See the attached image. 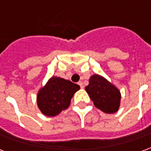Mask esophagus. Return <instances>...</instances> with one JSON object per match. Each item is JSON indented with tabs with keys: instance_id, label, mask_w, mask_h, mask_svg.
<instances>
[{
	"instance_id": "34e87169",
	"label": "esophagus",
	"mask_w": 151,
	"mask_h": 151,
	"mask_svg": "<svg viewBox=\"0 0 151 151\" xmlns=\"http://www.w3.org/2000/svg\"><path fill=\"white\" fill-rule=\"evenodd\" d=\"M78 85L80 86H81V88H82V89L84 88V85H83V83H82V82H78Z\"/></svg>"
}]
</instances>
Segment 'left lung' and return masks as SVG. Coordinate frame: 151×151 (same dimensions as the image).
Segmentation results:
<instances>
[{
    "label": "left lung",
    "instance_id": "left-lung-1",
    "mask_svg": "<svg viewBox=\"0 0 151 151\" xmlns=\"http://www.w3.org/2000/svg\"><path fill=\"white\" fill-rule=\"evenodd\" d=\"M86 91L97 108L105 113L111 114L119 110L121 95L116 86L103 76L93 74L89 79Z\"/></svg>",
    "mask_w": 151,
    "mask_h": 151
}]
</instances>
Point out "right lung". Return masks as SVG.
<instances>
[{
  "label": "right lung",
  "mask_w": 151,
  "mask_h": 151,
  "mask_svg": "<svg viewBox=\"0 0 151 151\" xmlns=\"http://www.w3.org/2000/svg\"><path fill=\"white\" fill-rule=\"evenodd\" d=\"M79 89L78 84L69 80L53 76L38 92V108L47 116H56L69 108L73 96Z\"/></svg>",
  "instance_id": "add662e5"
}]
</instances>
